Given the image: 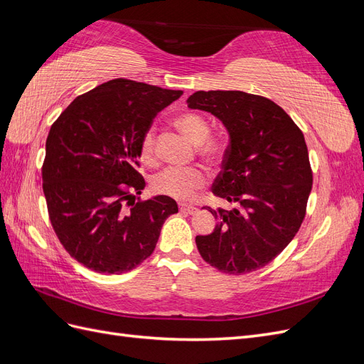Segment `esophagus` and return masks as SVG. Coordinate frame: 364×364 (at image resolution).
<instances>
[{"instance_id":"esophagus-1","label":"esophagus","mask_w":364,"mask_h":364,"mask_svg":"<svg viewBox=\"0 0 364 364\" xmlns=\"http://www.w3.org/2000/svg\"><path fill=\"white\" fill-rule=\"evenodd\" d=\"M179 209L185 214H194L197 211V208L193 205H185V203H179Z\"/></svg>"}]
</instances>
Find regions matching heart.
<instances>
[{"instance_id": "1", "label": "heart", "mask_w": 364, "mask_h": 364, "mask_svg": "<svg viewBox=\"0 0 364 364\" xmlns=\"http://www.w3.org/2000/svg\"><path fill=\"white\" fill-rule=\"evenodd\" d=\"M174 127L196 144L199 155L209 164H215L223 153L222 142L209 138V126L206 119L194 112H185L173 119ZM139 159L146 165L156 164L155 130L149 129L139 144ZM206 182V176L200 168H165L151 179V188L155 193L173 197V199L186 200L193 197L196 190Z\"/></svg>"}]
</instances>
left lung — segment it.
Wrapping results in <instances>:
<instances>
[{
	"mask_svg": "<svg viewBox=\"0 0 364 364\" xmlns=\"http://www.w3.org/2000/svg\"><path fill=\"white\" fill-rule=\"evenodd\" d=\"M190 109L213 114L229 135L223 170L213 193L234 208L208 211L213 234L197 235L202 258L230 274L258 270L287 247L299 230L313 173L301 129L281 106L243 91H197Z\"/></svg>",
	"mask_w": 364,
	"mask_h": 364,
	"instance_id": "left-lung-1",
	"label": "left lung"
}]
</instances>
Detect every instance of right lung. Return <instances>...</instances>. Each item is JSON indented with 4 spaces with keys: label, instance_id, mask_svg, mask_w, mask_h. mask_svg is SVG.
Masks as SVG:
<instances>
[{
    "label": "right lung",
    "instance_id": "1",
    "mask_svg": "<svg viewBox=\"0 0 364 364\" xmlns=\"http://www.w3.org/2000/svg\"><path fill=\"white\" fill-rule=\"evenodd\" d=\"M182 91L114 79L79 95L54 121L42 188L54 232L73 258L98 273H124L147 259L178 203L155 196L135 203L146 181L139 144Z\"/></svg>",
    "mask_w": 364,
    "mask_h": 364
}]
</instances>
